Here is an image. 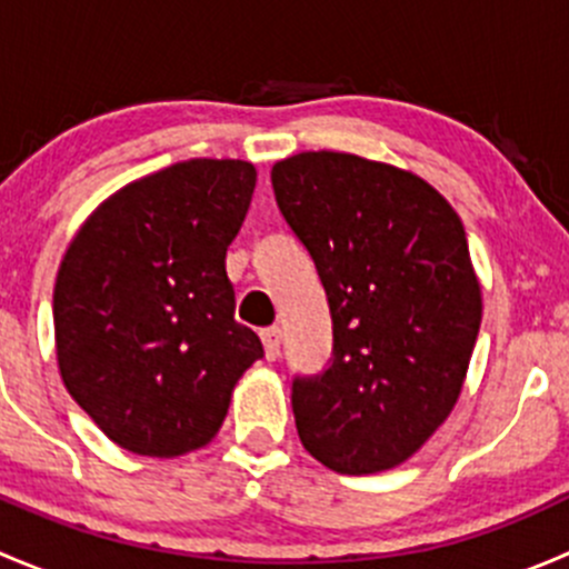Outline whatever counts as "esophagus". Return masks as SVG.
<instances>
[{
	"instance_id": "obj_1",
	"label": "esophagus",
	"mask_w": 569,
	"mask_h": 569,
	"mask_svg": "<svg viewBox=\"0 0 569 569\" xmlns=\"http://www.w3.org/2000/svg\"><path fill=\"white\" fill-rule=\"evenodd\" d=\"M263 352H267V360H274L280 355V327H267L261 330Z\"/></svg>"
}]
</instances>
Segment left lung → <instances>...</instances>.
I'll return each instance as SVG.
<instances>
[{
    "mask_svg": "<svg viewBox=\"0 0 569 569\" xmlns=\"http://www.w3.org/2000/svg\"><path fill=\"white\" fill-rule=\"evenodd\" d=\"M272 189L332 319L330 366L291 382L302 446L336 473L396 468L455 410L479 336L462 220L423 178L355 153L283 159Z\"/></svg>",
    "mask_w": 569,
    "mask_h": 569,
    "instance_id": "1",
    "label": "left lung"
}]
</instances>
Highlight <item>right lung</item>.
Listing matches in <instances>:
<instances>
[{
    "label": "right lung",
    "instance_id": "obj_1",
    "mask_svg": "<svg viewBox=\"0 0 569 569\" xmlns=\"http://www.w3.org/2000/svg\"><path fill=\"white\" fill-rule=\"evenodd\" d=\"M256 189L242 159H189L126 183L84 220L54 283L62 382L120 449L178 457L226 421L263 358L226 272Z\"/></svg>",
    "mask_w": 569,
    "mask_h": 569
}]
</instances>
